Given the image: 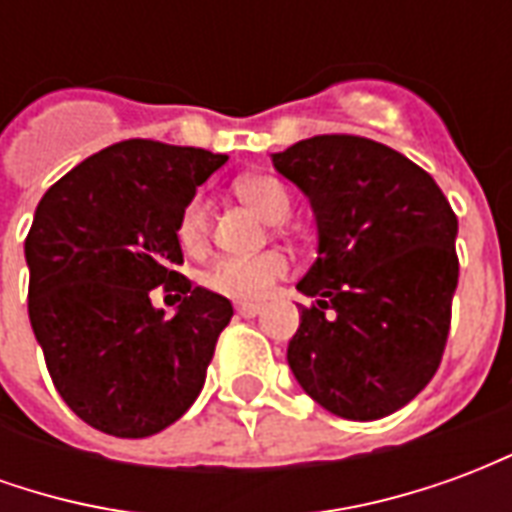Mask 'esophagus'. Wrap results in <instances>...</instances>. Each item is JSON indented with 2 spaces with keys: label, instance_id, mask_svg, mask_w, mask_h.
Masks as SVG:
<instances>
[{
  "label": "esophagus",
  "instance_id": "esophagus-1",
  "mask_svg": "<svg viewBox=\"0 0 512 512\" xmlns=\"http://www.w3.org/2000/svg\"><path fill=\"white\" fill-rule=\"evenodd\" d=\"M235 312L241 315V318H255L263 312V304H235Z\"/></svg>",
  "mask_w": 512,
  "mask_h": 512
}]
</instances>
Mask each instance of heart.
<instances>
[{
    "instance_id": "heart-1",
    "label": "heart",
    "mask_w": 512,
    "mask_h": 512,
    "mask_svg": "<svg viewBox=\"0 0 512 512\" xmlns=\"http://www.w3.org/2000/svg\"><path fill=\"white\" fill-rule=\"evenodd\" d=\"M235 194L255 208L268 222H285L293 208L288 186L274 175H244L235 180ZM208 224H211V205L205 194H191L186 205L180 208L178 222H175V235L178 244L186 252H197L208 238ZM290 274L288 255L277 249L263 252L255 257H222L205 274V285L213 293H222L227 299L252 304V301L266 299L268 290L277 285L279 279Z\"/></svg>"
}]
</instances>
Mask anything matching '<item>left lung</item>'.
Here are the masks:
<instances>
[{"label": "left lung", "mask_w": 512, "mask_h": 512, "mask_svg": "<svg viewBox=\"0 0 512 512\" xmlns=\"http://www.w3.org/2000/svg\"><path fill=\"white\" fill-rule=\"evenodd\" d=\"M271 161L318 224V257L296 285L315 304L301 307L290 370L337 417H386L439 370L458 219L425 169L365 136H312Z\"/></svg>", "instance_id": "obj_1"}]
</instances>
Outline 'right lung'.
<instances>
[{
	"label": "right lung",
	"mask_w": 512,
	"mask_h": 512,
	"mask_svg": "<svg viewBox=\"0 0 512 512\" xmlns=\"http://www.w3.org/2000/svg\"><path fill=\"white\" fill-rule=\"evenodd\" d=\"M227 156L126 139L51 186L29 227V323L71 411L117 439H145L200 395L233 304L191 288L175 222ZM184 296L172 319L149 304Z\"/></svg>",
	"instance_id": "obj_1"
}]
</instances>
